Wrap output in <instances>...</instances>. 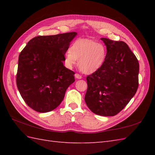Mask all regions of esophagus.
Here are the masks:
<instances>
[{
    "label": "esophagus",
    "mask_w": 155,
    "mask_h": 155,
    "mask_svg": "<svg viewBox=\"0 0 155 155\" xmlns=\"http://www.w3.org/2000/svg\"><path fill=\"white\" fill-rule=\"evenodd\" d=\"M74 77H75L76 78H77V79H81V78H82L81 76L79 74H77V73H76L74 74Z\"/></svg>",
    "instance_id": "34e87169"
}]
</instances>
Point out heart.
Masks as SVG:
<instances>
[{"instance_id":"1","label":"heart","mask_w":155,"mask_h":155,"mask_svg":"<svg viewBox=\"0 0 155 155\" xmlns=\"http://www.w3.org/2000/svg\"><path fill=\"white\" fill-rule=\"evenodd\" d=\"M107 57L105 46L86 38H79L72 44L64 55L66 67L72 68L78 60V67L83 73L91 74L103 67Z\"/></svg>"}]
</instances>
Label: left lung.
<instances>
[{
	"instance_id": "8db88e82",
	"label": "left lung",
	"mask_w": 155,
	"mask_h": 155,
	"mask_svg": "<svg viewBox=\"0 0 155 155\" xmlns=\"http://www.w3.org/2000/svg\"><path fill=\"white\" fill-rule=\"evenodd\" d=\"M101 39L107 47V59L100 70L87 77L84 101L94 114L113 117L135 94L139 87V64L124 42Z\"/></svg>"
}]
</instances>
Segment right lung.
Here are the masks:
<instances>
[{"label":"right lung","instance_id":"right-lung-1","mask_svg":"<svg viewBox=\"0 0 155 155\" xmlns=\"http://www.w3.org/2000/svg\"><path fill=\"white\" fill-rule=\"evenodd\" d=\"M75 32L38 36L19 54L16 85L28 107L39 113L55 109L74 82V72L63 65L64 55Z\"/></svg>","mask_w":155,"mask_h":155}]
</instances>
